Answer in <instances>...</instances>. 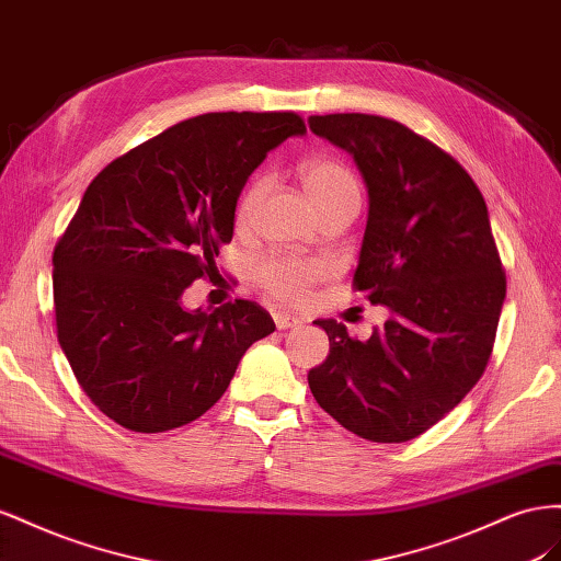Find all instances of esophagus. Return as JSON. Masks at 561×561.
<instances>
[{
	"instance_id": "esophagus-1",
	"label": "esophagus",
	"mask_w": 561,
	"mask_h": 561,
	"mask_svg": "<svg viewBox=\"0 0 561 561\" xmlns=\"http://www.w3.org/2000/svg\"><path fill=\"white\" fill-rule=\"evenodd\" d=\"M275 324L277 329H296L302 324L300 317H294V314H284V312H275Z\"/></svg>"
}]
</instances>
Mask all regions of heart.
I'll return each mask as SVG.
<instances>
[{
	"mask_svg": "<svg viewBox=\"0 0 561 561\" xmlns=\"http://www.w3.org/2000/svg\"><path fill=\"white\" fill-rule=\"evenodd\" d=\"M298 179L302 190L314 206V211L322 216L331 214H352L357 216L362 206V185L347 164L339 162L331 157H317L302 162L298 169ZM265 181L255 179L247 190L242 199L237 204V222L247 226L253 216L255 204L263 195ZM327 275V267L312 259H302V255L289 253H275L265 255L253 265V279L255 284L265 289L272 298L282 302H302L317 282H322Z\"/></svg>",
	"mask_w": 561,
	"mask_h": 561,
	"instance_id": "b5f03b06",
	"label": "heart"
}]
</instances>
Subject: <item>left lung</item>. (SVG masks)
<instances>
[{"instance_id": "1", "label": "left lung", "mask_w": 561, "mask_h": 561, "mask_svg": "<svg viewBox=\"0 0 561 561\" xmlns=\"http://www.w3.org/2000/svg\"><path fill=\"white\" fill-rule=\"evenodd\" d=\"M312 134L347 150L369 192L352 286L390 310L369 341L317 319L329 357L310 390L357 437L423 435L482 378L505 300V272L486 202L456 159L378 115H312Z\"/></svg>"}]
</instances>
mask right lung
Segmentation results:
<instances>
[{"label":"right lung","instance_id":"1","mask_svg":"<svg viewBox=\"0 0 561 561\" xmlns=\"http://www.w3.org/2000/svg\"><path fill=\"white\" fill-rule=\"evenodd\" d=\"M302 134L296 112H209L91 181L54 249V306L72 374L107 419L134 432L197 421L275 331L253 300L187 312L181 296L216 270L253 169Z\"/></svg>","mask_w":561,"mask_h":561}]
</instances>
